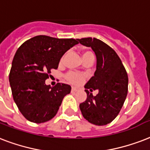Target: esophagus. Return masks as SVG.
<instances>
[{
    "label": "esophagus",
    "mask_w": 150,
    "mask_h": 150,
    "mask_svg": "<svg viewBox=\"0 0 150 150\" xmlns=\"http://www.w3.org/2000/svg\"><path fill=\"white\" fill-rule=\"evenodd\" d=\"M81 90V88L80 87H75V86H72L71 88V91L72 92H76V91H79V90Z\"/></svg>",
    "instance_id": "obj_1"
}]
</instances>
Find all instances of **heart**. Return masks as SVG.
<instances>
[{
  "instance_id": "obj_1",
  "label": "heart",
  "mask_w": 150,
  "mask_h": 150,
  "mask_svg": "<svg viewBox=\"0 0 150 150\" xmlns=\"http://www.w3.org/2000/svg\"><path fill=\"white\" fill-rule=\"evenodd\" d=\"M90 54H93L92 52H90V51H84L83 52V58L86 56ZM64 56L62 57V58L60 59V64H62L64 62ZM66 79L67 81H69L70 83H75V84H79V83H82L83 80H84V75L83 74H81V73L78 72H69L67 73L66 75Z\"/></svg>"
}]
</instances>
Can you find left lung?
Here are the masks:
<instances>
[{
  "label": "left lung",
  "mask_w": 150,
  "mask_h": 150,
  "mask_svg": "<svg viewBox=\"0 0 150 150\" xmlns=\"http://www.w3.org/2000/svg\"><path fill=\"white\" fill-rule=\"evenodd\" d=\"M78 41L91 47L97 57V69L85 85L87 98L79 105L80 110L90 123L106 125L118 116L123 107L127 95L128 76L120 58L106 43L95 38ZM96 89L98 93L93 96L90 92Z\"/></svg>",
  "instance_id": "obj_1"
}]
</instances>
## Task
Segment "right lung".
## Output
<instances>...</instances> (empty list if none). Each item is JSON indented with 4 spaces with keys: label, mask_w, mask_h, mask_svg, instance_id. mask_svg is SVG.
<instances>
[{
    "label": "right lung",
    "mask_w": 150,
    "mask_h": 150,
    "mask_svg": "<svg viewBox=\"0 0 150 150\" xmlns=\"http://www.w3.org/2000/svg\"><path fill=\"white\" fill-rule=\"evenodd\" d=\"M74 38H56L38 35L21 45L14 56L9 82L17 107L27 120L41 123L57 115L70 86L58 83L45 84L52 69H57L60 58L75 45Z\"/></svg>",
    "instance_id": "right-lung-1"
}]
</instances>
